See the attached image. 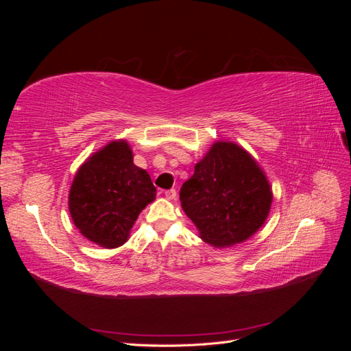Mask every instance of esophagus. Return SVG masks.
Instances as JSON below:
<instances>
[{"instance_id":"obj_1","label":"esophagus","mask_w":351,"mask_h":351,"mask_svg":"<svg viewBox=\"0 0 351 351\" xmlns=\"http://www.w3.org/2000/svg\"><path fill=\"white\" fill-rule=\"evenodd\" d=\"M164 195H165V197H167V199L173 200V199H176V196H177V192H176V189H169V190H165Z\"/></svg>"}]
</instances>
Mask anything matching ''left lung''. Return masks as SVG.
Segmentation results:
<instances>
[{"mask_svg": "<svg viewBox=\"0 0 351 351\" xmlns=\"http://www.w3.org/2000/svg\"><path fill=\"white\" fill-rule=\"evenodd\" d=\"M199 237L214 247L250 239L268 218L272 190L267 176L241 146L218 141L180 190Z\"/></svg>", "mask_w": 351, "mask_h": 351, "instance_id": "left-lung-1", "label": "left lung"}]
</instances>
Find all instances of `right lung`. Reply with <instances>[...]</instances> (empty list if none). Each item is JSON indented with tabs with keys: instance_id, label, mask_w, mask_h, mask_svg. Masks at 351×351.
Masks as SVG:
<instances>
[{
	"instance_id": "1",
	"label": "right lung",
	"mask_w": 351,
	"mask_h": 351,
	"mask_svg": "<svg viewBox=\"0 0 351 351\" xmlns=\"http://www.w3.org/2000/svg\"><path fill=\"white\" fill-rule=\"evenodd\" d=\"M155 196L149 174L133 164L129 143L114 141L77 169L69 193V210L84 237L114 249L129 240L134 221Z\"/></svg>"
}]
</instances>
